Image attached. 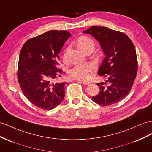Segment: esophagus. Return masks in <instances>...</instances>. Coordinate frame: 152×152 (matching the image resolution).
I'll return each mask as SVG.
<instances>
[{
  "label": "esophagus",
  "mask_w": 152,
  "mask_h": 152,
  "mask_svg": "<svg viewBox=\"0 0 152 152\" xmlns=\"http://www.w3.org/2000/svg\"><path fill=\"white\" fill-rule=\"evenodd\" d=\"M77 82H78V83H83V84H85V85H89V84H91L90 82H88V81H86L77 80Z\"/></svg>",
  "instance_id": "1"
}]
</instances>
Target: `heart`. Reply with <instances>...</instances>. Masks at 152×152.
Masks as SVG:
<instances>
[{
  "label": "heart",
  "mask_w": 152,
  "mask_h": 152,
  "mask_svg": "<svg viewBox=\"0 0 152 152\" xmlns=\"http://www.w3.org/2000/svg\"><path fill=\"white\" fill-rule=\"evenodd\" d=\"M77 45L80 50L85 51L88 48L94 49V43L90 38L82 36L80 37L77 40ZM67 49L64 53V58L65 59L66 53ZM95 70V66L91 63H86L83 64L76 65L70 69L69 75L72 78L81 80H87L91 78L92 72Z\"/></svg>",
  "instance_id": "b5f03b06"
}]
</instances>
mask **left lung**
<instances>
[{"label": "left lung", "mask_w": 152, "mask_h": 152, "mask_svg": "<svg viewBox=\"0 0 152 152\" xmlns=\"http://www.w3.org/2000/svg\"><path fill=\"white\" fill-rule=\"evenodd\" d=\"M83 33L98 40L105 58L99 66L98 75L107 77L98 83L99 92L93 102L108 106L123 99L130 91L137 72V58L133 42L126 34L106 27L92 26Z\"/></svg>", "instance_id": "left-lung-1"}]
</instances>
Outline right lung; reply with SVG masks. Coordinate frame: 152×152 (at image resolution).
I'll return each instance as SVG.
<instances>
[{"label": "right lung", "instance_id": "right-lung-1", "mask_svg": "<svg viewBox=\"0 0 152 152\" xmlns=\"http://www.w3.org/2000/svg\"><path fill=\"white\" fill-rule=\"evenodd\" d=\"M70 37L67 31H49L27 40L20 50L18 81L27 99L42 109L52 110L64 98L67 83L53 81L61 76L58 54Z\"/></svg>", "mask_w": 152, "mask_h": 152}]
</instances>
